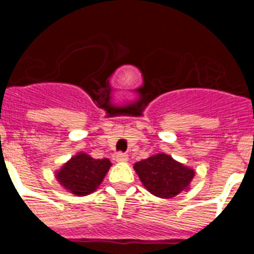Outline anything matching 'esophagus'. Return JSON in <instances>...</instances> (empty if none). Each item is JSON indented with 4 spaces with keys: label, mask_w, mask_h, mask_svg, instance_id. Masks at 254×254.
<instances>
[{
    "label": "esophagus",
    "mask_w": 254,
    "mask_h": 254,
    "mask_svg": "<svg viewBox=\"0 0 254 254\" xmlns=\"http://www.w3.org/2000/svg\"><path fill=\"white\" fill-rule=\"evenodd\" d=\"M116 160L118 161V163H125V161L128 160V155L125 154V152H118V154L116 155Z\"/></svg>",
    "instance_id": "34e87169"
}]
</instances>
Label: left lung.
Returning a JSON list of instances; mask_svg holds the SVG:
<instances>
[{
    "label": "left lung",
    "instance_id": "1",
    "mask_svg": "<svg viewBox=\"0 0 254 254\" xmlns=\"http://www.w3.org/2000/svg\"><path fill=\"white\" fill-rule=\"evenodd\" d=\"M143 187L154 196L172 198L187 190L194 177V170L168 154H156L133 165Z\"/></svg>",
    "mask_w": 254,
    "mask_h": 254
}]
</instances>
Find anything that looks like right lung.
Instances as JSON below:
<instances>
[{
  "label": "right lung",
  "mask_w": 254,
  "mask_h": 254,
  "mask_svg": "<svg viewBox=\"0 0 254 254\" xmlns=\"http://www.w3.org/2000/svg\"><path fill=\"white\" fill-rule=\"evenodd\" d=\"M111 165L109 159H94L86 152H78L56 173V178L71 193L86 196L102 185Z\"/></svg>",
  "instance_id": "add662e5"
}]
</instances>
